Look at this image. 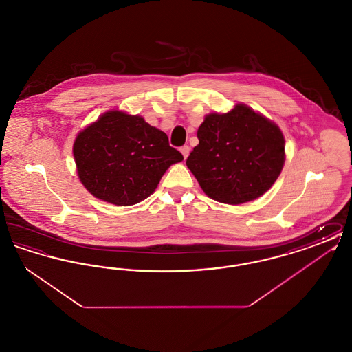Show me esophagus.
I'll list each match as a JSON object with an SVG mask.
<instances>
[{
	"label": "esophagus",
	"instance_id": "obj_1",
	"mask_svg": "<svg viewBox=\"0 0 352 352\" xmlns=\"http://www.w3.org/2000/svg\"><path fill=\"white\" fill-rule=\"evenodd\" d=\"M181 153L184 154V158L186 160L187 157H188V154H190V146H187V145H184L181 148Z\"/></svg>",
	"mask_w": 352,
	"mask_h": 352
}]
</instances>
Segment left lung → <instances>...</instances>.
<instances>
[{"mask_svg": "<svg viewBox=\"0 0 352 352\" xmlns=\"http://www.w3.org/2000/svg\"><path fill=\"white\" fill-rule=\"evenodd\" d=\"M199 144L186 165L210 198L241 204L265 194L285 162L281 129L244 104L210 113L198 129Z\"/></svg>", "mask_w": 352, "mask_h": 352, "instance_id": "1", "label": "left lung"}]
</instances>
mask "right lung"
Wrapping results in <instances>:
<instances>
[{"mask_svg":"<svg viewBox=\"0 0 352 352\" xmlns=\"http://www.w3.org/2000/svg\"><path fill=\"white\" fill-rule=\"evenodd\" d=\"M74 158L80 182L94 197L132 206L153 194L184 155L141 116L109 111L78 134Z\"/></svg>","mask_w":352,"mask_h":352,"instance_id":"obj_1","label":"right lung"}]
</instances>
